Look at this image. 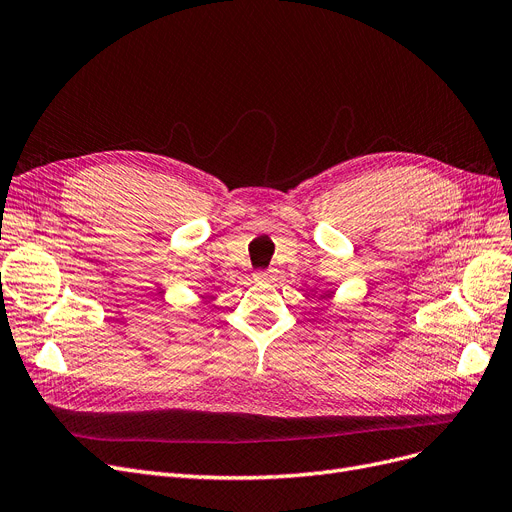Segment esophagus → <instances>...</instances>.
<instances>
[{
	"label": "esophagus",
	"mask_w": 512,
	"mask_h": 512,
	"mask_svg": "<svg viewBox=\"0 0 512 512\" xmlns=\"http://www.w3.org/2000/svg\"><path fill=\"white\" fill-rule=\"evenodd\" d=\"M273 277H275V271H273V269L258 271V273H256V279H258V281H271Z\"/></svg>",
	"instance_id": "1"
}]
</instances>
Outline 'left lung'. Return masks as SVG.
Listing matches in <instances>:
<instances>
[{"label":"left lung","instance_id":"1","mask_svg":"<svg viewBox=\"0 0 512 512\" xmlns=\"http://www.w3.org/2000/svg\"><path fill=\"white\" fill-rule=\"evenodd\" d=\"M332 294H334V292H332Z\"/></svg>","mask_w":512,"mask_h":512}]
</instances>
